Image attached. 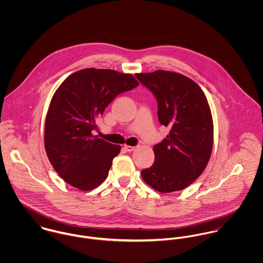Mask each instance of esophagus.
<instances>
[{
  "instance_id": "34e87169",
  "label": "esophagus",
  "mask_w": 263,
  "mask_h": 263,
  "mask_svg": "<svg viewBox=\"0 0 263 263\" xmlns=\"http://www.w3.org/2000/svg\"><path fill=\"white\" fill-rule=\"evenodd\" d=\"M135 147H132V146H127V145H124V150L127 151V152H133L135 151Z\"/></svg>"
}]
</instances>
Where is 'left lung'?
Returning a JSON list of instances; mask_svg holds the SVG:
<instances>
[{"label": "left lung", "mask_w": 263, "mask_h": 263, "mask_svg": "<svg viewBox=\"0 0 263 263\" xmlns=\"http://www.w3.org/2000/svg\"><path fill=\"white\" fill-rule=\"evenodd\" d=\"M158 102V119L170 128L154 146L155 162L142 170L151 187L168 193L187 187L205 169L214 143L213 117L200 87L185 76L156 71L136 74Z\"/></svg>", "instance_id": "8db88e82"}]
</instances>
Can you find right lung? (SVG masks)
Returning <instances> with one entry per match:
<instances>
[{"mask_svg":"<svg viewBox=\"0 0 263 263\" xmlns=\"http://www.w3.org/2000/svg\"><path fill=\"white\" fill-rule=\"evenodd\" d=\"M137 86L130 74L89 68L69 76L58 88L45 118L44 147L67 183L87 191L106 179L120 146L93 136L96 119L117 95Z\"/></svg>","mask_w":263,"mask_h":263,"instance_id":"1","label":"right lung"}]
</instances>
